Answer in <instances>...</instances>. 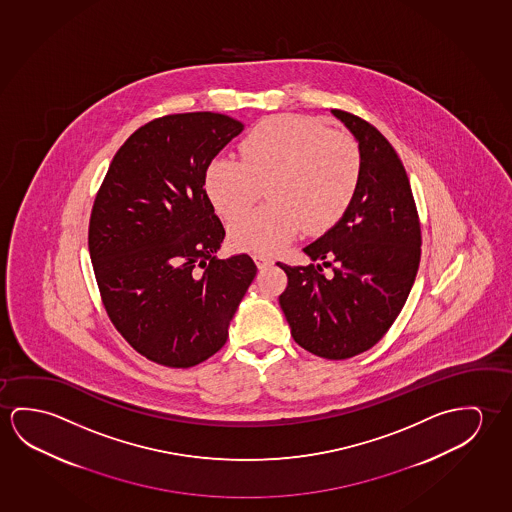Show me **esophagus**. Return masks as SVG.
<instances>
[{
  "mask_svg": "<svg viewBox=\"0 0 512 512\" xmlns=\"http://www.w3.org/2000/svg\"><path fill=\"white\" fill-rule=\"evenodd\" d=\"M254 261H256L258 268H267L268 265H272V260L265 254H254Z\"/></svg>",
  "mask_w": 512,
  "mask_h": 512,
  "instance_id": "34e87169",
  "label": "esophagus"
}]
</instances>
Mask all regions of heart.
Segmentation results:
<instances>
[{"mask_svg":"<svg viewBox=\"0 0 512 512\" xmlns=\"http://www.w3.org/2000/svg\"><path fill=\"white\" fill-rule=\"evenodd\" d=\"M240 155L215 158L204 187L211 204L231 219L266 187L269 201L229 224L236 249L270 254L301 233L334 228L356 199L363 153L356 138L327 130L302 115L261 121L242 140Z\"/></svg>","mask_w":512,"mask_h":512,"instance_id":"heart-1","label":"heart"}]
</instances>
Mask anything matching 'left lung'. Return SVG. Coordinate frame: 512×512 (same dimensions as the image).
Instances as JSON below:
<instances>
[{
  "label": "left lung",
  "instance_id": "left-lung-1",
  "mask_svg": "<svg viewBox=\"0 0 512 512\" xmlns=\"http://www.w3.org/2000/svg\"><path fill=\"white\" fill-rule=\"evenodd\" d=\"M357 138L363 178L345 217L304 247L322 265L290 267L279 304L302 349L349 359L372 349L404 308L422 256V229L406 169L381 131L333 108ZM322 266L334 268L325 278Z\"/></svg>",
  "mask_w": 512,
  "mask_h": 512
}]
</instances>
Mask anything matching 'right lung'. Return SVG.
I'll return each mask as SVG.
<instances>
[{"label": "right lung", "mask_w": 512, "mask_h": 512, "mask_svg": "<svg viewBox=\"0 0 512 512\" xmlns=\"http://www.w3.org/2000/svg\"><path fill=\"white\" fill-rule=\"evenodd\" d=\"M244 124L213 112L163 115L115 153L89 222L99 295L122 338L169 368L219 352L256 276L249 254L226 260L206 169Z\"/></svg>", "instance_id": "obj_1"}]
</instances>
